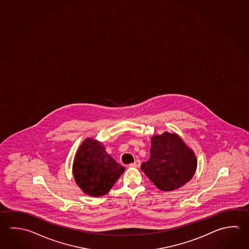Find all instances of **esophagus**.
Instances as JSON below:
<instances>
[{
  "label": "esophagus",
  "instance_id": "obj_1",
  "mask_svg": "<svg viewBox=\"0 0 249 249\" xmlns=\"http://www.w3.org/2000/svg\"><path fill=\"white\" fill-rule=\"evenodd\" d=\"M140 165H141V161L140 160H136V161L129 164V166H131V167H140Z\"/></svg>",
  "mask_w": 249,
  "mask_h": 249
}]
</instances>
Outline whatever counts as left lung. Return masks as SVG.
<instances>
[{"label": "left lung", "mask_w": 249, "mask_h": 249, "mask_svg": "<svg viewBox=\"0 0 249 249\" xmlns=\"http://www.w3.org/2000/svg\"><path fill=\"white\" fill-rule=\"evenodd\" d=\"M196 159L192 150L176 134L154 135L150 157L141 166L158 189L170 192L182 187L196 171Z\"/></svg>", "instance_id": "obj_1"}]
</instances>
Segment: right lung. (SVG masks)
Masks as SVG:
<instances>
[{"mask_svg":"<svg viewBox=\"0 0 249 249\" xmlns=\"http://www.w3.org/2000/svg\"><path fill=\"white\" fill-rule=\"evenodd\" d=\"M125 170L106 152L101 142L86 140L73 162L75 181L88 195L101 196L109 192Z\"/></svg>","mask_w":249,"mask_h":249,"instance_id":"1","label":"right lung"}]
</instances>
